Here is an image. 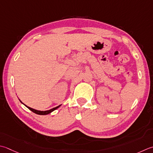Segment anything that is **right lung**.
Instances as JSON below:
<instances>
[{
	"mask_svg": "<svg viewBox=\"0 0 153 153\" xmlns=\"http://www.w3.org/2000/svg\"><path fill=\"white\" fill-rule=\"evenodd\" d=\"M20 101L21 103H22L23 105H25L24 104L22 101H21L20 100ZM25 105L27 107V108L28 109H29L30 110V111H32V112H34V113H36V114H38V115H48V114H50V113H52V111H53L54 110H56V109H57L58 108H59V107H60L62 105H58V106H57V107H54V108H52V109H50V110H47V111H39V110H36V109H32V108H31V107H28V106H27V105Z\"/></svg>",
	"mask_w": 153,
	"mask_h": 153,
	"instance_id": "obj_1",
	"label": "right lung"
}]
</instances>
